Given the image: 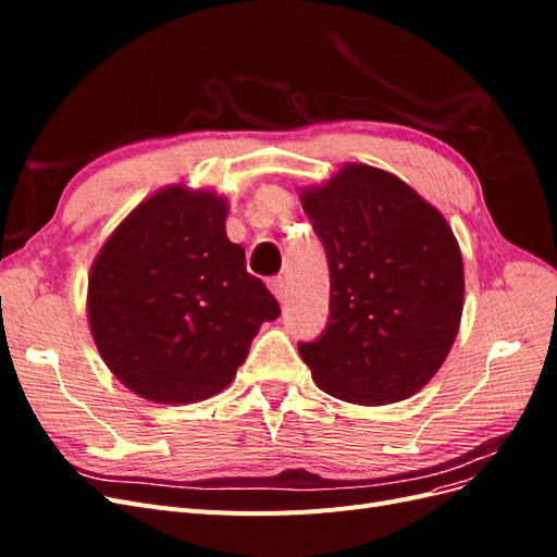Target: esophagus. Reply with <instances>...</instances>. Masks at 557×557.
I'll list each match as a JSON object with an SVG mask.
<instances>
[{
  "mask_svg": "<svg viewBox=\"0 0 557 557\" xmlns=\"http://www.w3.org/2000/svg\"><path fill=\"white\" fill-rule=\"evenodd\" d=\"M269 288H272V293L276 295V299L283 305L285 297H288V283H285V278L283 276L272 278V281H269Z\"/></svg>",
  "mask_w": 557,
  "mask_h": 557,
  "instance_id": "1",
  "label": "esophagus"
}]
</instances>
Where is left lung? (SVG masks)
<instances>
[{"instance_id":"left-lung-1","label":"left lung","mask_w":557,"mask_h":557,"mask_svg":"<svg viewBox=\"0 0 557 557\" xmlns=\"http://www.w3.org/2000/svg\"><path fill=\"white\" fill-rule=\"evenodd\" d=\"M301 207L325 246L330 315L299 342L320 391L362 407L416 395L444 364L465 272L444 215L397 176L346 164Z\"/></svg>"}]
</instances>
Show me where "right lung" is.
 Wrapping results in <instances>:
<instances>
[{
    "instance_id": "right-lung-1",
    "label": "right lung",
    "mask_w": 557,
    "mask_h": 557,
    "mask_svg": "<svg viewBox=\"0 0 557 557\" xmlns=\"http://www.w3.org/2000/svg\"><path fill=\"white\" fill-rule=\"evenodd\" d=\"M227 201L183 185L134 209L92 262L88 318L115 379L158 404H190L237 376L250 342L281 315L225 234Z\"/></svg>"
}]
</instances>
